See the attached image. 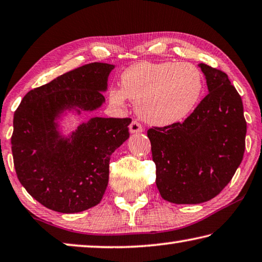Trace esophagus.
I'll list each match as a JSON object with an SVG mask.
<instances>
[{"label": "esophagus", "instance_id": "esophagus-1", "mask_svg": "<svg viewBox=\"0 0 262 262\" xmlns=\"http://www.w3.org/2000/svg\"><path fill=\"white\" fill-rule=\"evenodd\" d=\"M129 130L132 133H142L143 132V127L142 124H141L139 121H136V120H133L130 126H129Z\"/></svg>", "mask_w": 262, "mask_h": 262}]
</instances>
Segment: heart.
<instances>
[{"label": "heart", "mask_w": 262, "mask_h": 262, "mask_svg": "<svg viewBox=\"0 0 262 262\" xmlns=\"http://www.w3.org/2000/svg\"><path fill=\"white\" fill-rule=\"evenodd\" d=\"M120 86L110 90L111 103L123 107L128 98L136 102V111L147 122L169 126L183 121L196 108L204 77L189 63L140 61L124 70Z\"/></svg>", "instance_id": "1"}]
</instances>
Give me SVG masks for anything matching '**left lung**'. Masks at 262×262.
<instances>
[{"mask_svg": "<svg viewBox=\"0 0 262 262\" xmlns=\"http://www.w3.org/2000/svg\"><path fill=\"white\" fill-rule=\"evenodd\" d=\"M209 94L183 122L152 127L147 135L156 185L165 201L199 204L230 183L245 152L243 100L222 70L199 64Z\"/></svg>", "mask_w": 262, "mask_h": 262, "instance_id": "left-lung-1", "label": "left lung"}]
</instances>
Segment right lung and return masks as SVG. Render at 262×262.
Wrapping results in <instances>:
<instances>
[{
	"mask_svg": "<svg viewBox=\"0 0 262 262\" xmlns=\"http://www.w3.org/2000/svg\"><path fill=\"white\" fill-rule=\"evenodd\" d=\"M114 66L91 63L29 91L14 114L11 150L16 175L41 205L76 213L99 204L108 184L111 155L129 138L132 119L93 118L60 139L55 118L70 107L92 111Z\"/></svg>",
	"mask_w": 262,
	"mask_h": 262,
	"instance_id": "obj_1",
	"label": "right lung"
}]
</instances>
